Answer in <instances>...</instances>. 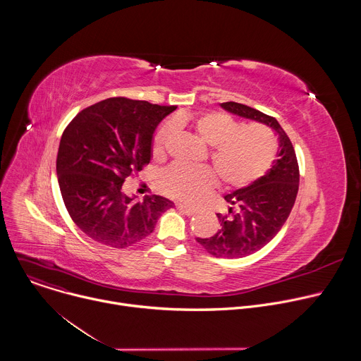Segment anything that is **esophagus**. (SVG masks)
<instances>
[{
    "label": "esophagus",
    "mask_w": 361,
    "mask_h": 361,
    "mask_svg": "<svg viewBox=\"0 0 361 361\" xmlns=\"http://www.w3.org/2000/svg\"><path fill=\"white\" fill-rule=\"evenodd\" d=\"M177 209H178L183 214H185V216H192V214L195 213L194 209H190V207H187V205H184V204H181V202L177 204Z\"/></svg>",
    "instance_id": "1"
}]
</instances>
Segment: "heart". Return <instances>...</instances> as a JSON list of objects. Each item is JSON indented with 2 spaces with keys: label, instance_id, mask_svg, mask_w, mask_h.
<instances>
[{
  "label": "heart",
  "instance_id": "obj_1",
  "mask_svg": "<svg viewBox=\"0 0 361 361\" xmlns=\"http://www.w3.org/2000/svg\"><path fill=\"white\" fill-rule=\"evenodd\" d=\"M178 124L190 126L197 137L212 147L210 160L227 187H243L262 177L271 166L277 144L269 128L238 123L223 113H209L197 118L178 117ZM174 124L160 127L152 142L156 156L161 154L174 134ZM214 184V176L207 167L174 164L160 177L164 192L187 204H195L207 195Z\"/></svg>",
  "mask_w": 361,
  "mask_h": 361
}]
</instances>
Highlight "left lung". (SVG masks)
Instances as JSON below:
<instances>
[{
    "instance_id": "1",
    "label": "left lung",
    "mask_w": 361,
    "mask_h": 361,
    "mask_svg": "<svg viewBox=\"0 0 361 361\" xmlns=\"http://www.w3.org/2000/svg\"><path fill=\"white\" fill-rule=\"evenodd\" d=\"M220 107L270 127L279 137L277 160L271 169L251 184L224 195L230 207L226 216L217 213L220 228L209 238L197 237L214 257L240 259L263 248L281 230L297 197L300 174L293 144L276 118L234 101L221 102Z\"/></svg>"
}]
</instances>
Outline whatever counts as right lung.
<instances>
[{
    "mask_svg": "<svg viewBox=\"0 0 361 361\" xmlns=\"http://www.w3.org/2000/svg\"><path fill=\"white\" fill-rule=\"evenodd\" d=\"M176 106L107 98L82 110L66 128L57 177L68 214L94 241L114 248L149 235L174 202L161 195L138 201L123 184L152 157V140Z\"/></svg>",
    "mask_w": 361,
    "mask_h": 361,
    "instance_id": "obj_1",
    "label": "right lung"
}]
</instances>
